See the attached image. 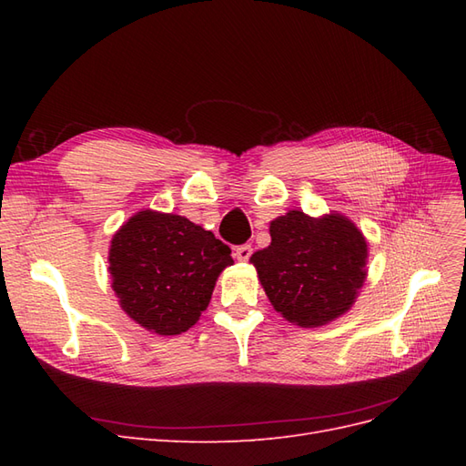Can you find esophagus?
I'll return each instance as SVG.
<instances>
[{"instance_id":"obj_1","label":"esophagus","mask_w":466,"mask_h":466,"mask_svg":"<svg viewBox=\"0 0 466 466\" xmlns=\"http://www.w3.org/2000/svg\"><path fill=\"white\" fill-rule=\"evenodd\" d=\"M233 255H235V258H237L238 262H247V260L250 258V255H252V247H250V245L237 247Z\"/></svg>"}]
</instances>
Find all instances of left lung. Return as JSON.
<instances>
[{
	"label": "left lung",
	"mask_w": 466,
	"mask_h": 466,
	"mask_svg": "<svg viewBox=\"0 0 466 466\" xmlns=\"http://www.w3.org/2000/svg\"><path fill=\"white\" fill-rule=\"evenodd\" d=\"M270 237L250 262L279 315L315 329L354 305L368 274V243L348 218L291 209L270 223Z\"/></svg>",
	"instance_id": "8db88e82"
}]
</instances>
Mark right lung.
Masks as SVG:
<instances>
[{
    "label": "right lung",
    "instance_id": "obj_1",
    "mask_svg": "<svg viewBox=\"0 0 466 466\" xmlns=\"http://www.w3.org/2000/svg\"><path fill=\"white\" fill-rule=\"evenodd\" d=\"M108 264L124 313L149 332L175 336L200 319L233 258L231 248L200 225L144 209L112 237Z\"/></svg>",
    "mask_w": 466,
    "mask_h": 466
}]
</instances>
